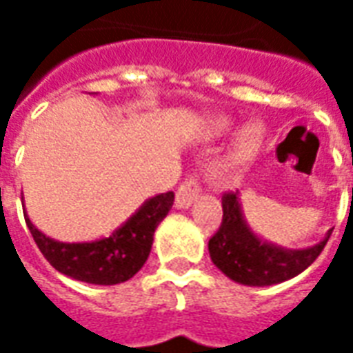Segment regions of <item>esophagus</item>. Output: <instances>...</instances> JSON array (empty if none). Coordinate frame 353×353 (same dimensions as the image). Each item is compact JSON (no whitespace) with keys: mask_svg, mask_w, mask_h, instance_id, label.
<instances>
[{"mask_svg":"<svg viewBox=\"0 0 353 353\" xmlns=\"http://www.w3.org/2000/svg\"><path fill=\"white\" fill-rule=\"evenodd\" d=\"M202 192V179H200L199 172H194L189 177H185L183 181L179 183L176 192V206L177 208H189L192 204V200L199 196Z\"/></svg>","mask_w":353,"mask_h":353,"instance_id":"34e87169","label":"esophagus"}]
</instances>
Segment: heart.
<instances>
[{"label":"heart","mask_w":353,"mask_h":353,"mask_svg":"<svg viewBox=\"0 0 353 353\" xmlns=\"http://www.w3.org/2000/svg\"><path fill=\"white\" fill-rule=\"evenodd\" d=\"M225 123H221V126ZM261 147V130L259 126L250 124L245 126L244 130L240 132V136L236 139V145H234V159L236 161H250L253 154L259 151Z\"/></svg>","instance_id":"heart-1"}]
</instances>
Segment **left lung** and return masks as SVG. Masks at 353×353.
Masks as SVG:
<instances>
[{
	"label": "left lung",
	"mask_w": 353,
	"mask_h": 353,
	"mask_svg": "<svg viewBox=\"0 0 353 353\" xmlns=\"http://www.w3.org/2000/svg\"><path fill=\"white\" fill-rule=\"evenodd\" d=\"M221 227L208 242L214 265L230 280L244 285H272L306 270L323 252L325 240L308 250H281L261 242L245 227L238 204V192L227 191L221 196Z\"/></svg>",
	"instance_id": "left-lung-1"
}]
</instances>
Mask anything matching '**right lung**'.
I'll list each match as a JSON object with an SVG mask.
<instances>
[{
    "label": "right lung",
    "instance_id": "add662e5",
    "mask_svg": "<svg viewBox=\"0 0 353 353\" xmlns=\"http://www.w3.org/2000/svg\"><path fill=\"white\" fill-rule=\"evenodd\" d=\"M172 204V191L153 196L111 236L90 244H62L35 229L28 215L24 219L43 257L58 272L96 285H115L130 280L145 265L154 229L168 215Z\"/></svg>",
    "mask_w": 353,
    "mask_h": 353
}]
</instances>
